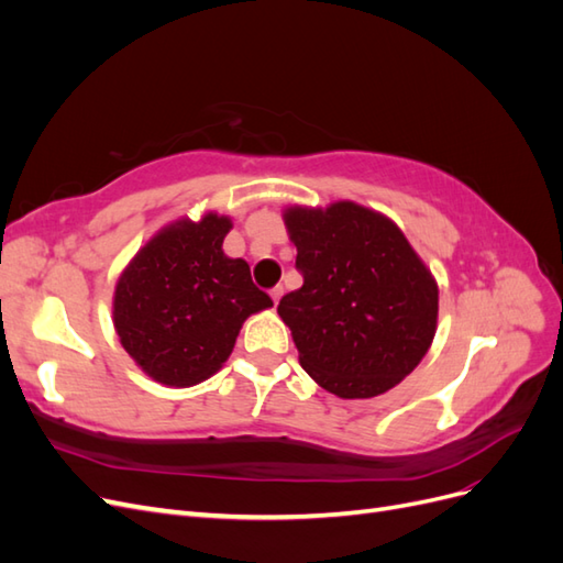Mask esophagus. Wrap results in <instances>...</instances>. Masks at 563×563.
Wrapping results in <instances>:
<instances>
[{"mask_svg":"<svg viewBox=\"0 0 563 563\" xmlns=\"http://www.w3.org/2000/svg\"><path fill=\"white\" fill-rule=\"evenodd\" d=\"M269 296H272V300H275V305H277L279 298L284 296V288H282V286H275V288H272V291H269Z\"/></svg>","mask_w":563,"mask_h":563,"instance_id":"34e87169","label":"esophagus"}]
</instances>
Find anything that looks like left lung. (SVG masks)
I'll return each mask as SVG.
<instances>
[{
    "label": "left lung",
    "instance_id": "left-lung-1",
    "mask_svg": "<svg viewBox=\"0 0 563 563\" xmlns=\"http://www.w3.org/2000/svg\"><path fill=\"white\" fill-rule=\"evenodd\" d=\"M298 249V291L279 300L300 366L343 399L378 397L430 350L439 291L430 269L385 216L338 201L284 213Z\"/></svg>",
    "mask_w": 563,
    "mask_h": 563
}]
</instances>
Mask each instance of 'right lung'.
Here are the masks:
<instances>
[{
  "mask_svg": "<svg viewBox=\"0 0 563 563\" xmlns=\"http://www.w3.org/2000/svg\"><path fill=\"white\" fill-rule=\"evenodd\" d=\"M232 223L209 213L162 230L124 269L114 329L150 378L190 387L225 364L249 314L272 305L242 258H228Z\"/></svg>",
  "mask_w": 563,
  "mask_h": 563,
  "instance_id": "add662e5",
  "label": "right lung"
}]
</instances>
